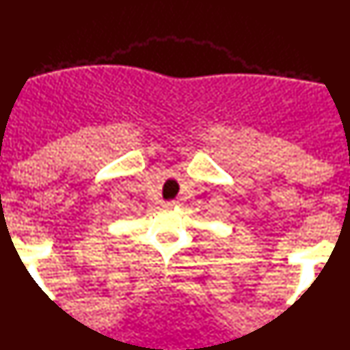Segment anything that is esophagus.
I'll list each match as a JSON object with an SVG mask.
<instances>
[{
    "instance_id": "esophagus-1",
    "label": "esophagus",
    "mask_w": 350,
    "mask_h": 350,
    "mask_svg": "<svg viewBox=\"0 0 350 350\" xmlns=\"http://www.w3.org/2000/svg\"><path fill=\"white\" fill-rule=\"evenodd\" d=\"M176 205H178V202L171 200V202H166L165 203V208H172V206H176Z\"/></svg>"
}]
</instances>
